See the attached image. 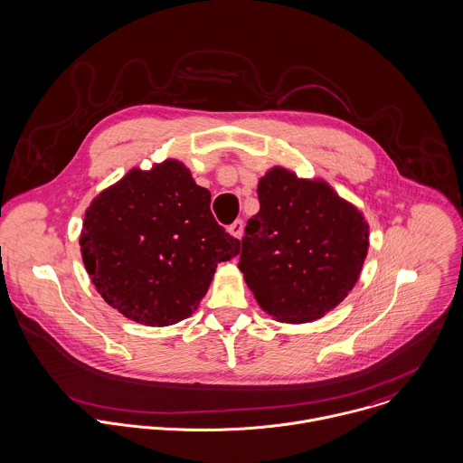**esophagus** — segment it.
<instances>
[{
    "instance_id": "obj_1",
    "label": "esophagus",
    "mask_w": 463,
    "mask_h": 463,
    "mask_svg": "<svg viewBox=\"0 0 463 463\" xmlns=\"http://www.w3.org/2000/svg\"><path fill=\"white\" fill-rule=\"evenodd\" d=\"M243 220H236L234 223H231L229 225V232L234 236V238H238V240H241V236H243Z\"/></svg>"
}]
</instances>
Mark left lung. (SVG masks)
<instances>
[{
  "label": "left lung",
  "mask_w": 463,
  "mask_h": 463,
  "mask_svg": "<svg viewBox=\"0 0 463 463\" xmlns=\"http://www.w3.org/2000/svg\"><path fill=\"white\" fill-rule=\"evenodd\" d=\"M260 213L245 227L240 270L279 322L324 317L354 288L369 250V223L324 181L276 166L258 184Z\"/></svg>",
  "instance_id": "left-lung-1"
}]
</instances>
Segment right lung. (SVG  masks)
<instances>
[{"label":"right lung","instance_id":"right-lung-1","mask_svg":"<svg viewBox=\"0 0 463 463\" xmlns=\"http://www.w3.org/2000/svg\"><path fill=\"white\" fill-rule=\"evenodd\" d=\"M211 193L183 163L130 170L86 211L80 250L109 306L145 326H172L200 304L240 240L211 213Z\"/></svg>","mask_w":463,"mask_h":463}]
</instances>
